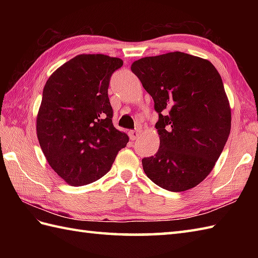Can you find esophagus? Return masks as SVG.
Returning a JSON list of instances; mask_svg holds the SVG:
<instances>
[{
	"label": "esophagus",
	"mask_w": 258,
	"mask_h": 258,
	"mask_svg": "<svg viewBox=\"0 0 258 258\" xmlns=\"http://www.w3.org/2000/svg\"><path fill=\"white\" fill-rule=\"evenodd\" d=\"M128 134H130V139L132 141H135L136 139L140 138L141 132H140V130H135V131H131Z\"/></svg>",
	"instance_id": "obj_1"
}]
</instances>
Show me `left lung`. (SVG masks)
<instances>
[{"instance_id": "8db88e82", "label": "left lung", "mask_w": 258, "mask_h": 258, "mask_svg": "<svg viewBox=\"0 0 258 258\" xmlns=\"http://www.w3.org/2000/svg\"><path fill=\"white\" fill-rule=\"evenodd\" d=\"M153 97L160 149L142 160L153 183L183 191L203 182L231 133L232 112L218 71L183 52L140 58L131 65Z\"/></svg>"}]
</instances>
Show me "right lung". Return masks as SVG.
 <instances>
[{"label": "right lung", "mask_w": 258, "mask_h": 258, "mask_svg": "<svg viewBox=\"0 0 258 258\" xmlns=\"http://www.w3.org/2000/svg\"><path fill=\"white\" fill-rule=\"evenodd\" d=\"M118 57L80 54L46 81L36 116L47 163L69 185L90 184L111 169L128 136L114 127L107 90Z\"/></svg>", "instance_id": "add662e5"}]
</instances>
